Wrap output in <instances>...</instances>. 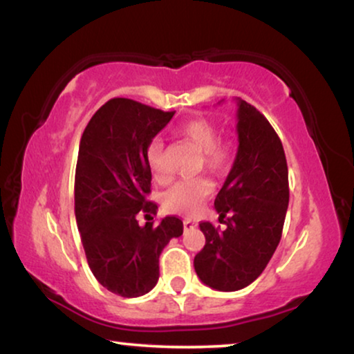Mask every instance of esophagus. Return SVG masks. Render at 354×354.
<instances>
[{
    "label": "esophagus",
    "instance_id": "34e87169",
    "mask_svg": "<svg viewBox=\"0 0 354 354\" xmlns=\"http://www.w3.org/2000/svg\"><path fill=\"white\" fill-rule=\"evenodd\" d=\"M195 227H196V224H195V222H193L192 219H185V221H183V229H185V230L195 229Z\"/></svg>",
    "mask_w": 354,
    "mask_h": 354
}]
</instances>
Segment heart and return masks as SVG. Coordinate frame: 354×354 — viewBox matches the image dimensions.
<instances>
[{
  "instance_id": "b5f03b06",
  "label": "heart",
  "mask_w": 354,
  "mask_h": 354,
  "mask_svg": "<svg viewBox=\"0 0 354 354\" xmlns=\"http://www.w3.org/2000/svg\"><path fill=\"white\" fill-rule=\"evenodd\" d=\"M177 133L201 151L200 167L212 176H224L229 172L235 158V147L229 138H217L219 129L207 118H193L177 127ZM147 161L153 177L159 183L169 180L166 166V147L162 140L154 138L147 148ZM212 183L206 178L183 180L169 188L162 196V205L169 212L195 214L203 203L211 196Z\"/></svg>"
}]
</instances>
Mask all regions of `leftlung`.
<instances>
[{
    "mask_svg": "<svg viewBox=\"0 0 354 354\" xmlns=\"http://www.w3.org/2000/svg\"><path fill=\"white\" fill-rule=\"evenodd\" d=\"M239 104V151L214 207L225 230L201 222L206 236L195 256L198 277L207 287L236 292L263 274L282 239L288 207V167L279 135L246 101Z\"/></svg>",
    "mask_w": 354,
    "mask_h": 354,
    "instance_id": "8db88e82",
    "label": "left lung"
}]
</instances>
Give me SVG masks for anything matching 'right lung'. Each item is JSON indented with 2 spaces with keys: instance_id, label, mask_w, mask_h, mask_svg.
<instances>
[{
  "instance_id": "obj_1",
  "label": "right lung",
  "mask_w": 354,
  "mask_h": 354,
  "mask_svg": "<svg viewBox=\"0 0 354 354\" xmlns=\"http://www.w3.org/2000/svg\"><path fill=\"white\" fill-rule=\"evenodd\" d=\"M172 113L129 98H113L93 114L80 138L75 167V219L96 280L119 297L148 293L159 279V254L183 234L167 216L154 224L147 148ZM145 214L149 222L138 224Z\"/></svg>"
}]
</instances>
